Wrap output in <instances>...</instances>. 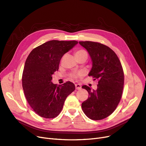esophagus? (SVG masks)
I'll return each instance as SVG.
<instances>
[{
    "mask_svg": "<svg viewBox=\"0 0 146 146\" xmlns=\"http://www.w3.org/2000/svg\"><path fill=\"white\" fill-rule=\"evenodd\" d=\"M75 87L76 89H80L82 88V86L80 84H75Z\"/></svg>",
    "mask_w": 146,
    "mask_h": 146,
    "instance_id": "1",
    "label": "esophagus"
}]
</instances>
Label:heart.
<instances>
[{
  "instance_id": "obj_1",
  "label": "heart",
  "mask_w": 146,
  "mask_h": 146,
  "mask_svg": "<svg viewBox=\"0 0 146 146\" xmlns=\"http://www.w3.org/2000/svg\"><path fill=\"white\" fill-rule=\"evenodd\" d=\"M75 55H76V57H79L80 56H84V55L88 56L86 51L85 50H82V49L81 50H78L76 51L75 52ZM82 74H83L82 72H73V73H71L70 76L73 79H77L79 77H80V76H82Z\"/></svg>"
}]
</instances>
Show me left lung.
Returning <instances> with one entry per match:
<instances>
[{
	"label": "left lung",
	"instance_id": "1",
	"mask_svg": "<svg viewBox=\"0 0 146 146\" xmlns=\"http://www.w3.org/2000/svg\"><path fill=\"white\" fill-rule=\"evenodd\" d=\"M79 43L88 51L92 61L89 76L98 80L96 90L82 86L89 97L82 104V108L90 119H102L110 115L121 100L124 82L123 69L116 54L106 45L92 41Z\"/></svg>",
	"mask_w": 146,
	"mask_h": 146
}]
</instances>
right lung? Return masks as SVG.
<instances>
[{"instance_id":"1","label":"right lung","mask_w":146,"mask_h":146,"mask_svg":"<svg viewBox=\"0 0 146 146\" xmlns=\"http://www.w3.org/2000/svg\"><path fill=\"white\" fill-rule=\"evenodd\" d=\"M78 43L49 41L33 49L26 60L22 74L23 89L28 104L41 117H56L66 98L75 90L70 82L57 86L51 80L52 75L58 70L61 57Z\"/></svg>"}]
</instances>
